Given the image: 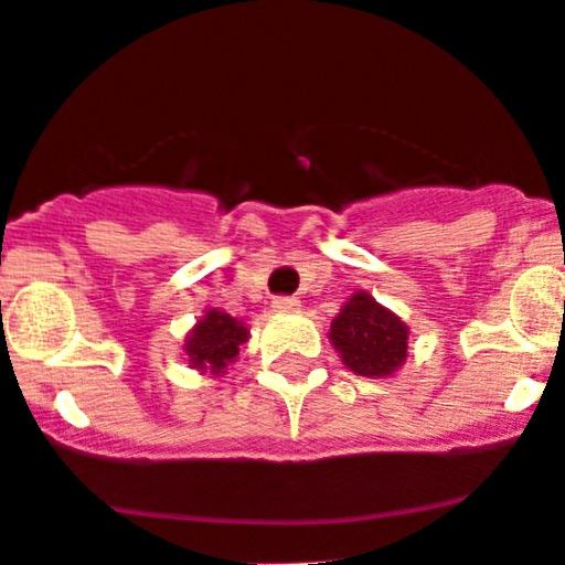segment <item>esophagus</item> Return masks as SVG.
Wrapping results in <instances>:
<instances>
[{
	"instance_id": "esophagus-1",
	"label": "esophagus",
	"mask_w": 565,
	"mask_h": 565,
	"mask_svg": "<svg viewBox=\"0 0 565 565\" xmlns=\"http://www.w3.org/2000/svg\"><path fill=\"white\" fill-rule=\"evenodd\" d=\"M273 308H276V311H297V308H300V300L292 295H278L273 297Z\"/></svg>"
}]
</instances>
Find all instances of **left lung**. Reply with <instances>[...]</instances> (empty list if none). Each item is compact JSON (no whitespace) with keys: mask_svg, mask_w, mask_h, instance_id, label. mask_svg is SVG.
<instances>
[{"mask_svg":"<svg viewBox=\"0 0 565 565\" xmlns=\"http://www.w3.org/2000/svg\"><path fill=\"white\" fill-rule=\"evenodd\" d=\"M332 345L345 367L364 377L392 375L407 356V327L367 292H356L334 316Z\"/></svg>","mask_w":565,"mask_h":565,"instance_id":"1","label":"left lung"}]
</instances>
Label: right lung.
Segmentation results:
<instances>
[{
  "mask_svg": "<svg viewBox=\"0 0 565 565\" xmlns=\"http://www.w3.org/2000/svg\"><path fill=\"white\" fill-rule=\"evenodd\" d=\"M246 338H249V332L238 319L212 308L184 340V349H188L192 367L222 373L227 362L238 356V345L246 343Z\"/></svg>",
  "mask_w": 565,
  "mask_h": 565,
  "instance_id": "obj_1",
  "label": "right lung"
}]
</instances>
